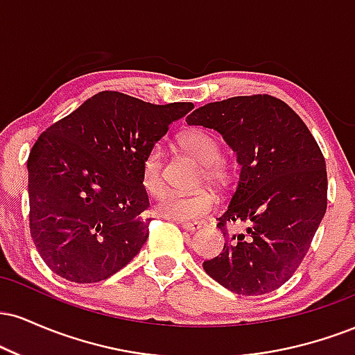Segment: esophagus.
I'll use <instances>...</instances> for the list:
<instances>
[{
	"label": "esophagus",
	"instance_id": "esophagus-1",
	"mask_svg": "<svg viewBox=\"0 0 355 355\" xmlns=\"http://www.w3.org/2000/svg\"><path fill=\"white\" fill-rule=\"evenodd\" d=\"M180 225H182L185 230L195 232V230L202 229L203 222H197V220H195V222H189V220H183V222H180Z\"/></svg>",
	"mask_w": 355,
	"mask_h": 355
}]
</instances>
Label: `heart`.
I'll return each instance as SVG.
<instances>
[{"mask_svg":"<svg viewBox=\"0 0 355 355\" xmlns=\"http://www.w3.org/2000/svg\"><path fill=\"white\" fill-rule=\"evenodd\" d=\"M182 144L202 162V178L215 185H227L234 175V164L220 155V141L209 130H190L183 133ZM165 145L155 141L148 146L141 160V183L152 195L164 187ZM215 205V197L209 189H198L189 193L166 190L158 197L157 211L166 218L195 220L209 214Z\"/></svg>","mask_w":355,"mask_h":355,"instance_id":"b5f03b06","label":"heart"}]
</instances>
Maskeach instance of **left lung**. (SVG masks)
<instances>
[{
    "label": "left lung",
    "instance_id": "left-lung-1",
    "mask_svg": "<svg viewBox=\"0 0 355 355\" xmlns=\"http://www.w3.org/2000/svg\"><path fill=\"white\" fill-rule=\"evenodd\" d=\"M187 123L217 130L242 166L217 223L225 243L203 268L235 294L275 291L302 263L327 209V170L315 138L270 95L207 103Z\"/></svg>",
    "mask_w": 355,
    "mask_h": 355
}]
</instances>
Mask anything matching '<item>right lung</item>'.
I'll use <instances>...</instances> for the list:
<instances>
[{
    "label": "right lung",
    "instance_id": "obj_1",
    "mask_svg": "<svg viewBox=\"0 0 355 355\" xmlns=\"http://www.w3.org/2000/svg\"><path fill=\"white\" fill-rule=\"evenodd\" d=\"M191 108L100 92L38 137L28 157L30 234L56 275L100 282L140 252L152 220L141 160Z\"/></svg>",
    "mask_w": 355,
    "mask_h": 355
}]
</instances>
